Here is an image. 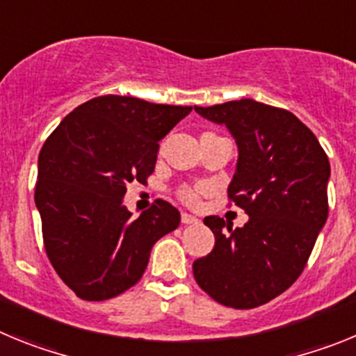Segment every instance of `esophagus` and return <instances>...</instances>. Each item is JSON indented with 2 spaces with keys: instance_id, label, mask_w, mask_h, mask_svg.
<instances>
[{
  "instance_id": "34e87169",
  "label": "esophagus",
  "mask_w": 356,
  "mask_h": 356,
  "mask_svg": "<svg viewBox=\"0 0 356 356\" xmlns=\"http://www.w3.org/2000/svg\"><path fill=\"white\" fill-rule=\"evenodd\" d=\"M197 221H200V219L194 216H191V213H187V212L181 213V222H184V225H196Z\"/></svg>"
}]
</instances>
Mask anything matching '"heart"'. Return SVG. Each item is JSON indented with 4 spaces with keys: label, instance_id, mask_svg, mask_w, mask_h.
I'll return each mask as SVG.
<instances>
[{
    "label": "heart",
    "instance_id": "heart-1",
    "mask_svg": "<svg viewBox=\"0 0 356 356\" xmlns=\"http://www.w3.org/2000/svg\"><path fill=\"white\" fill-rule=\"evenodd\" d=\"M180 200L187 205H196L197 203V197H200V191L197 188H181L180 193H178Z\"/></svg>",
    "mask_w": 356,
    "mask_h": 356
}]
</instances>
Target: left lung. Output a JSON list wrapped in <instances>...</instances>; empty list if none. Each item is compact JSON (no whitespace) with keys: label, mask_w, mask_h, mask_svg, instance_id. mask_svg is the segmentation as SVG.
Masks as SVG:
<instances>
[{"label":"left lung","mask_w":356,"mask_h":356,"mask_svg":"<svg viewBox=\"0 0 356 356\" xmlns=\"http://www.w3.org/2000/svg\"><path fill=\"white\" fill-rule=\"evenodd\" d=\"M194 110L225 124L235 139L238 159L228 197L250 216L242 228L205 217L216 244L194 260V278L225 307H260L298 280L325 226L328 156L289 110L248 97Z\"/></svg>","instance_id":"8db88e82"}]
</instances>
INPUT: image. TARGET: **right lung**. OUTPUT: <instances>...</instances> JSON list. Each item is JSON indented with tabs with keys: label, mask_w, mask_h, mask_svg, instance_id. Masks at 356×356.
<instances>
[{
	"label": "right lung",
	"mask_w": 356,
	"mask_h": 356,
	"mask_svg": "<svg viewBox=\"0 0 356 356\" xmlns=\"http://www.w3.org/2000/svg\"><path fill=\"white\" fill-rule=\"evenodd\" d=\"M191 110L99 96L65 115L44 143L35 185L44 248L81 300H110L134 287L153 244L180 225L168 201L131 217L122 197L131 181L146 184L159 143Z\"/></svg>",
	"instance_id": "1"
}]
</instances>
